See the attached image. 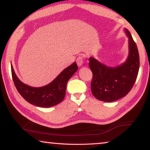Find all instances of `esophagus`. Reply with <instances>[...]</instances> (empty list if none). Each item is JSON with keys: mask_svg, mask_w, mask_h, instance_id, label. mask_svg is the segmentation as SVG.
<instances>
[{"mask_svg": "<svg viewBox=\"0 0 150 150\" xmlns=\"http://www.w3.org/2000/svg\"><path fill=\"white\" fill-rule=\"evenodd\" d=\"M83 56L82 55H80L78 57V58L76 59V63H77V65L78 67H80V66H82L83 64Z\"/></svg>", "mask_w": 150, "mask_h": 150, "instance_id": "1", "label": "esophagus"}]
</instances>
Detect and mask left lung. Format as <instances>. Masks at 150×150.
Here are the masks:
<instances>
[{
	"label": "left lung",
	"instance_id": "1",
	"mask_svg": "<svg viewBox=\"0 0 150 150\" xmlns=\"http://www.w3.org/2000/svg\"><path fill=\"white\" fill-rule=\"evenodd\" d=\"M124 31L128 38L129 54L123 64L112 67L89 57V66L93 74L91 91L99 100L113 102L124 97L136 80L139 68V52L130 32L127 29Z\"/></svg>",
	"mask_w": 150,
	"mask_h": 150
}]
</instances>
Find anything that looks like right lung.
<instances>
[{"label":"right lung","instance_id":"obj_1","mask_svg":"<svg viewBox=\"0 0 150 150\" xmlns=\"http://www.w3.org/2000/svg\"><path fill=\"white\" fill-rule=\"evenodd\" d=\"M77 70V64L74 62L50 84L41 87H33L21 81L11 64L13 80L19 94L30 104L44 108L53 107L63 100L68 81Z\"/></svg>","mask_w":150,"mask_h":150}]
</instances>
